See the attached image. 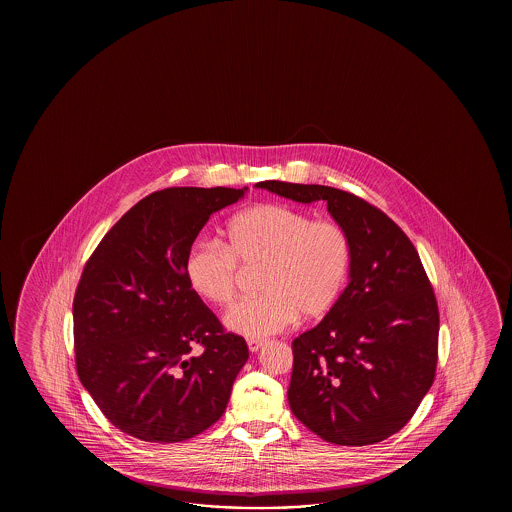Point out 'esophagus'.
<instances>
[{
	"label": "esophagus",
	"mask_w": 512,
	"mask_h": 512,
	"mask_svg": "<svg viewBox=\"0 0 512 512\" xmlns=\"http://www.w3.org/2000/svg\"><path fill=\"white\" fill-rule=\"evenodd\" d=\"M247 346H249V349H251L252 353H256L258 349L263 346V340H260V338H251L249 342H247Z\"/></svg>",
	"instance_id": "34e87169"
}]
</instances>
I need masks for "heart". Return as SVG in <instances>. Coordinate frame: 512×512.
<instances>
[{
  "label": "heart",
  "mask_w": 512,
  "mask_h": 512,
  "mask_svg": "<svg viewBox=\"0 0 512 512\" xmlns=\"http://www.w3.org/2000/svg\"><path fill=\"white\" fill-rule=\"evenodd\" d=\"M227 243L199 240L185 258L186 282L210 304L229 305L238 291L240 263L261 265L258 289L225 316L245 337L280 333L296 315L327 313L348 282L353 247L342 225L298 208L263 203L227 223Z\"/></svg>",
  "instance_id": "heart-1"
}]
</instances>
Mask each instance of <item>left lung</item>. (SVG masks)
I'll return each mask as SVG.
<instances>
[{
	"instance_id": "obj_1",
	"label": "left lung",
	"mask_w": 512,
	"mask_h": 512,
	"mask_svg": "<svg viewBox=\"0 0 512 512\" xmlns=\"http://www.w3.org/2000/svg\"><path fill=\"white\" fill-rule=\"evenodd\" d=\"M296 203L324 201L349 234L348 287L293 340L289 406L327 443L373 445L403 428L430 390L439 311L412 241L382 210L344 190L261 181Z\"/></svg>"
}]
</instances>
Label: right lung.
<instances>
[{
    "label": "right lung",
    "instance_id": "add662e5",
    "mask_svg": "<svg viewBox=\"0 0 512 512\" xmlns=\"http://www.w3.org/2000/svg\"><path fill=\"white\" fill-rule=\"evenodd\" d=\"M245 192L225 186L153 192L87 260L73 300L78 377L124 434L179 443L225 412L249 348L190 289L185 258L208 218Z\"/></svg>",
    "mask_w": 512,
    "mask_h": 512
}]
</instances>
